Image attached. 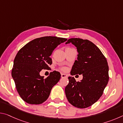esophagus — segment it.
<instances>
[{
  "mask_svg": "<svg viewBox=\"0 0 123 123\" xmlns=\"http://www.w3.org/2000/svg\"><path fill=\"white\" fill-rule=\"evenodd\" d=\"M61 78H67V75L65 74H63L61 73Z\"/></svg>",
  "mask_w": 123,
  "mask_h": 123,
  "instance_id": "1",
  "label": "esophagus"
}]
</instances>
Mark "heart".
<instances>
[{
	"instance_id": "b5f03b06",
	"label": "heart",
	"mask_w": 123,
	"mask_h": 123,
	"mask_svg": "<svg viewBox=\"0 0 123 123\" xmlns=\"http://www.w3.org/2000/svg\"><path fill=\"white\" fill-rule=\"evenodd\" d=\"M60 69H61V70H62V71H65L66 70V68L64 67H61Z\"/></svg>"
}]
</instances>
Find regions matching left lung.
Wrapping results in <instances>:
<instances>
[{
	"mask_svg": "<svg viewBox=\"0 0 123 123\" xmlns=\"http://www.w3.org/2000/svg\"><path fill=\"white\" fill-rule=\"evenodd\" d=\"M72 43L79 54L70 74H82L81 81L69 76L65 88L68 101L74 106L85 109L91 106L101 97L109 80L107 60L99 48L87 39L72 38L66 44Z\"/></svg>",
	"mask_w": 123,
	"mask_h": 123,
	"instance_id": "1",
	"label": "left lung"
}]
</instances>
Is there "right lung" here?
<instances>
[{"label":"right lung","mask_w":123,"mask_h":123,"mask_svg":"<svg viewBox=\"0 0 123 123\" xmlns=\"http://www.w3.org/2000/svg\"><path fill=\"white\" fill-rule=\"evenodd\" d=\"M67 39L54 36H45L29 42L17 54L11 74L18 94L29 104H42L48 97L53 87L61 78L60 73H50L46 78L39 73L50 69V56L56 48Z\"/></svg>","instance_id":"1"}]
</instances>
